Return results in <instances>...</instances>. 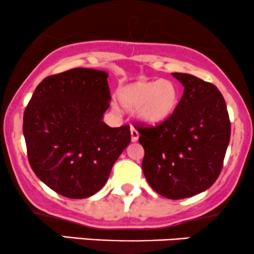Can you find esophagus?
<instances>
[{"label":"esophagus","instance_id":"obj_1","mask_svg":"<svg viewBox=\"0 0 254 254\" xmlns=\"http://www.w3.org/2000/svg\"><path fill=\"white\" fill-rule=\"evenodd\" d=\"M130 132H131V141H132V142H136L137 139H138V137H139L138 131H137L133 127H131Z\"/></svg>","mask_w":254,"mask_h":254}]
</instances>
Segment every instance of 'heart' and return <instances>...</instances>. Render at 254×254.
Wrapping results in <instances>:
<instances>
[{"mask_svg": "<svg viewBox=\"0 0 254 254\" xmlns=\"http://www.w3.org/2000/svg\"><path fill=\"white\" fill-rule=\"evenodd\" d=\"M122 107L135 111L137 119L145 125H159L167 121L179 103V92L171 80H141L125 84L118 90Z\"/></svg>", "mask_w": 254, "mask_h": 254, "instance_id": "1", "label": "heart"}]
</instances>
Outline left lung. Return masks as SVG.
Returning a JSON list of instances; mask_svg holds the SVG:
<instances>
[{"label":"left lung","instance_id":"8db88e82","mask_svg":"<svg viewBox=\"0 0 254 254\" xmlns=\"http://www.w3.org/2000/svg\"><path fill=\"white\" fill-rule=\"evenodd\" d=\"M172 75L184 86L174 113L162 124L138 125L137 130L147 182L161 196L183 199L216 182L229 144L230 122L217 87L190 74Z\"/></svg>","mask_w":254,"mask_h":254}]
</instances>
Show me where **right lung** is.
I'll use <instances>...</instances> for the list:
<instances>
[{
	"instance_id": "right-lung-1",
	"label": "right lung",
	"mask_w": 254,
	"mask_h": 254,
	"mask_svg": "<svg viewBox=\"0 0 254 254\" xmlns=\"http://www.w3.org/2000/svg\"><path fill=\"white\" fill-rule=\"evenodd\" d=\"M106 71L75 68L45 77L24 113L28 161L36 176L64 197L93 196L130 143V127L103 122L111 94Z\"/></svg>"
}]
</instances>
